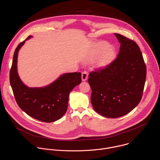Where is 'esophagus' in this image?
<instances>
[{
    "mask_svg": "<svg viewBox=\"0 0 160 160\" xmlns=\"http://www.w3.org/2000/svg\"><path fill=\"white\" fill-rule=\"evenodd\" d=\"M88 72L86 71H84L82 72V81H85L88 79Z\"/></svg>",
    "mask_w": 160,
    "mask_h": 160,
    "instance_id": "esophagus-1",
    "label": "esophagus"
}]
</instances>
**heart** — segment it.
Instances as JSON below:
<instances>
[{
  "label": "heart",
  "instance_id": "obj_1",
  "mask_svg": "<svg viewBox=\"0 0 160 160\" xmlns=\"http://www.w3.org/2000/svg\"><path fill=\"white\" fill-rule=\"evenodd\" d=\"M100 55L97 61V65L101 67H106L113 62L116 57V50L113 47L105 42L97 44L94 57Z\"/></svg>",
  "mask_w": 160,
  "mask_h": 160
}]
</instances>
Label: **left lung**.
<instances>
[{"label":"left lung","instance_id":"8db88e82","mask_svg":"<svg viewBox=\"0 0 160 160\" xmlns=\"http://www.w3.org/2000/svg\"><path fill=\"white\" fill-rule=\"evenodd\" d=\"M121 44L119 53L112 63L89 74L91 103L103 116L116 118L131 112L141 100L147 68L136 42L114 34Z\"/></svg>","mask_w":160,"mask_h":160}]
</instances>
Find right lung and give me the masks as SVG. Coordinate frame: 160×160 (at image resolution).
I'll return each mask as SVG.
<instances>
[{"instance_id": "1", "label": "right lung", "mask_w": 160, "mask_h": 160, "mask_svg": "<svg viewBox=\"0 0 160 160\" xmlns=\"http://www.w3.org/2000/svg\"><path fill=\"white\" fill-rule=\"evenodd\" d=\"M28 38L16 48L10 71V82L15 100L20 108L29 116L39 121L51 122L60 119L67 111L69 94L81 82V73L62 75L44 88H30L21 81L17 72L18 53Z\"/></svg>"}]
</instances>
